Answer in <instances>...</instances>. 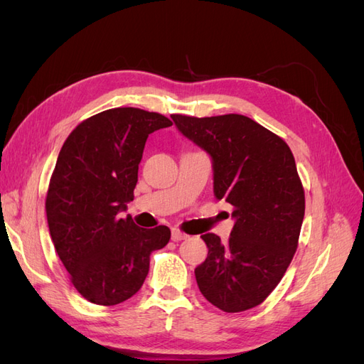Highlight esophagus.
Here are the masks:
<instances>
[{"label":"esophagus","mask_w":364,"mask_h":364,"mask_svg":"<svg viewBox=\"0 0 364 364\" xmlns=\"http://www.w3.org/2000/svg\"><path fill=\"white\" fill-rule=\"evenodd\" d=\"M186 238H188V235L181 232L179 229H173L171 230V240L173 241H182V240H186Z\"/></svg>","instance_id":"esophagus-1"}]
</instances>
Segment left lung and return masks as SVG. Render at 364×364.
<instances>
[{
	"instance_id": "left-lung-1",
	"label": "left lung",
	"mask_w": 364,
	"mask_h": 364,
	"mask_svg": "<svg viewBox=\"0 0 364 364\" xmlns=\"http://www.w3.org/2000/svg\"><path fill=\"white\" fill-rule=\"evenodd\" d=\"M171 118L211 155L215 197L234 206L226 243L215 234L202 235L208 257L194 270L197 285L222 311L250 310L277 289L299 243L305 193L293 153L245 115Z\"/></svg>"
}]
</instances>
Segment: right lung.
<instances>
[{
  "mask_svg": "<svg viewBox=\"0 0 364 364\" xmlns=\"http://www.w3.org/2000/svg\"><path fill=\"white\" fill-rule=\"evenodd\" d=\"M171 119L138 107H114L83 119L65 139L46 211L54 249L82 297L95 305L127 301L144 284L150 253L167 246V226L139 228L130 215L147 136Z\"/></svg>",
  "mask_w": 364,
  "mask_h": 364,
  "instance_id": "right-lung-1",
  "label": "right lung"
}]
</instances>
